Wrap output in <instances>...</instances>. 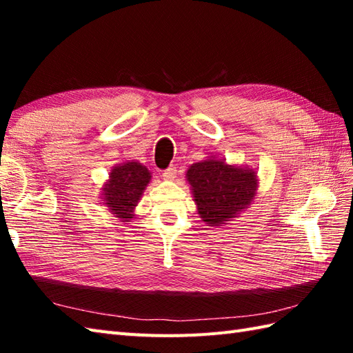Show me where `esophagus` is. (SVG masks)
I'll return each mask as SVG.
<instances>
[{
  "instance_id": "esophagus-1",
  "label": "esophagus",
  "mask_w": 353,
  "mask_h": 353,
  "mask_svg": "<svg viewBox=\"0 0 353 353\" xmlns=\"http://www.w3.org/2000/svg\"><path fill=\"white\" fill-rule=\"evenodd\" d=\"M162 177H163V181H174V179L177 177V168L170 167L168 170H165L162 172Z\"/></svg>"
}]
</instances>
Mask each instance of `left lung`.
Listing matches in <instances>:
<instances>
[{
    "label": "left lung",
    "instance_id": "left-lung-1",
    "mask_svg": "<svg viewBox=\"0 0 353 353\" xmlns=\"http://www.w3.org/2000/svg\"><path fill=\"white\" fill-rule=\"evenodd\" d=\"M200 219L209 226H221L252 205L258 192V172L247 165L229 163L208 156L186 171Z\"/></svg>",
    "mask_w": 353,
    "mask_h": 353
}]
</instances>
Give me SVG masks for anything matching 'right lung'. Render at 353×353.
Returning a JSON list of instances; mask_svg holds the SVG:
<instances>
[{
	"label": "right lung",
	"instance_id": "obj_1",
	"mask_svg": "<svg viewBox=\"0 0 353 353\" xmlns=\"http://www.w3.org/2000/svg\"><path fill=\"white\" fill-rule=\"evenodd\" d=\"M150 181L152 172L145 165L138 161L119 162L112 167L109 179L103 183L101 203L119 221H130Z\"/></svg>",
	"mask_w": 353,
	"mask_h": 353
}]
</instances>
